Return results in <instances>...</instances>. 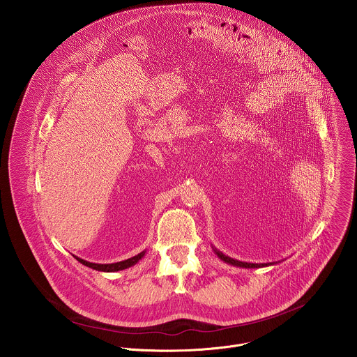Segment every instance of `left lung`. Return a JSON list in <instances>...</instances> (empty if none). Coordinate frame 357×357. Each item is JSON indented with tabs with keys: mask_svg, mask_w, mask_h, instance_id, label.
<instances>
[{
	"mask_svg": "<svg viewBox=\"0 0 357 357\" xmlns=\"http://www.w3.org/2000/svg\"><path fill=\"white\" fill-rule=\"evenodd\" d=\"M214 253L218 255L220 259H222L224 262L229 264V265H234V266H239V268H262V266H269V265H273V264H278L279 261L276 262H265V264H255V262H243V261H239V259H235V258H231L228 255L221 253L220 250H217L215 248H213Z\"/></svg>",
	"mask_w": 357,
	"mask_h": 357,
	"instance_id": "left-lung-1",
	"label": "left lung"
}]
</instances>
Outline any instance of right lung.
<instances>
[{
    "label": "right lung",
    "instance_id": "1",
    "mask_svg": "<svg viewBox=\"0 0 357 357\" xmlns=\"http://www.w3.org/2000/svg\"><path fill=\"white\" fill-rule=\"evenodd\" d=\"M146 255V252H142L140 255H135L132 258H128L125 261H119V262H112V264H96V262H89V261H85L77 255H74L77 258V261H79L82 265L85 266H89L92 269H96V271H100V272H118V271H123L126 268H130L133 266L135 264H137L143 257Z\"/></svg>",
    "mask_w": 357,
    "mask_h": 357
}]
</instances>
